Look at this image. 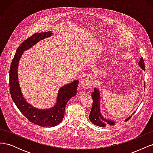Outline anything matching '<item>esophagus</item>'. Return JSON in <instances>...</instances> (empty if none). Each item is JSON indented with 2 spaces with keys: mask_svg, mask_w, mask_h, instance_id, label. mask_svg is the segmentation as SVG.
Returning <instances> with one entry per match:
<instances>
[{
  "mask_svg": "<svg viewBox=\"0 0 153 153\" xmlns=\"http://www.w3.org/2000/svg\"><path fill=\"white\" fill-rule=\"evenodd\" d=\"M81 85L82 87H84L85 89H89L92 86V80L91 79V78L87 77L85 79L83 80L81 82Z\"/></svg>",
  "mask_w": 153,
  "mask_h": 153,
  "instance_id": "obj_1",
  "label": "esophagus"
}]
</instances>
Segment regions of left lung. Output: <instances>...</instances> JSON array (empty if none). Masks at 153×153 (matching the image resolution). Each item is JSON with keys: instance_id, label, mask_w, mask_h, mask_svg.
<instances>
[{"instance_id": "left-lung-1", "label": "left lung", "mask_w": 153, "mask_h": 153, "mask_svg": "<svg viewBox=\"0 0 153 153\" xmlns=\"http://www.w3.org/2000/svg\"><path fill=\"white\" fill-rule=\"evenodd\" d=\"M138 65L143 69V71H145V65H144V61L142 57L140 58V60L138 62ZM145 86V84H144ZM145 88V87H144ZM92 98V105L91 110L89 115V119L90 121L93 123L96 126H100V127H105L106 125L109 124L110 126H114L115 124V122L112 121V120H109L104 118L100 112V91L98 89L94 88V92H92L91 94ZM135 113V112H134ZM133 114L131 115V116L128 117L125 121H128V120L131 117Z\"/></svg>"}]
</instances>
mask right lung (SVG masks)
Segmentation results:
<instances>
[{
	"mask_svg": "<svg viewBox=\"0 0 153 153\" xmlns=\"http://www.w3.org/2000/svg\"><path fill=\"white\" fill-rule=\"evenodd\" d=\"M51 32H38L25 39L16 50L10 70V90L13 101L23 115L32 123L40 126H55L61 123L64 116V110L68 101L76 94L78 80L61 87L58 92L57 103L53 107L39 110L27 102L22 94L18 79V66L24 51L32 47L41 39L52 36Z\"/></svg>",
	"mask_w": 153,
	"mask_h": 153,
	"instance_id": "right-lung-1",
	"label": "right lung"
}]
</instances>
